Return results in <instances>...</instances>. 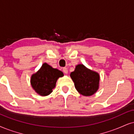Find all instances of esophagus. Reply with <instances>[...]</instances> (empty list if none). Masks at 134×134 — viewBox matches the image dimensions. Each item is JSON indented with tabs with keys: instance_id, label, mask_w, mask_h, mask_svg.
I'll return each mask as SVG.
<instances>
[{
	"instance_id": "1",
	"label": "esophagus",
	"mask_w": 134,
	"mask_h": 134,
	"mask_svg": "<svg viewBox=\"0 0 134 134\" xmlns=\"http://www.w3.org/2000/svg\"><path fill=\"white\" fill-rule=\"evenodd\" d=\"M63 71L65 74H68V68H63Z\"/></svg>"
}]
</instances>
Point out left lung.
Returning a JSON list of instances; mask_svg holds the SVG:
<instances>
[{"label": "left lung", "mask_w": 134, "mask_h": 134, "mask_svg": "<svg viewBox=\"0 0 134 134\" xmlns=\"http://www.w3.org/2000/svg\"><path fill=\"white\" fill-rule=\"evenodd\" d=\"M70 77L75 83L76 90L85 96L94 94L99 87V74L82 64L76 66L75 71L71 72Z\"/></svg>", "instance_id": "1"}]
</instances>
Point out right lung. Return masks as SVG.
Returning a JSON list of instances; mask_svg holds the SVG:
<instances>
[{"label": "right lung", "mask_w": 134, "mask_h": 134, "mask_svg": "<svg viewBox=\"0 0 134 134\" xmlns=\"http://www.w3.org/2000/svg\"><path fill=\"white\" fill-rule=\"evenodd\" d=\"M63 76L62 71L44 63L38 71L32 75L30 84L37 94L46 96L52 93L58 79Z\"/></svg>", "instance_id": "add662e5"}]
</instances>
